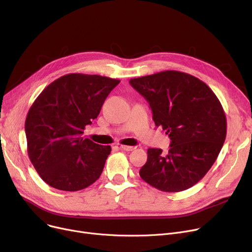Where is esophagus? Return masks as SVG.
<instances>
[{"mask_svg":"<svg viewBox=\"0 0 252 252\" xmlns=\"http://www.w3.org/2000/svg\"><path fill=\"white\" fill-rule=\"evenodd\" d=\"M120 148H121L122 150H124V151H133L136 147H134V146H128V145H121Z\"/></svg>","mask_w":252,"mask_h":252,"instance_id":"34e87169","label":"esophagus"}]
</instances>
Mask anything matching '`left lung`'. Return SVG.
Returning a JSON list of instances; mask_svg holds the SVG:
<instances>
[{"mask_svg": "<svg viewBox=\"0 0 252 252\" xmlns=\"http://www.w3.org/2000/svg\"><path fill=\"white\" fill-rule=\"evenodd\" d=\"M149 103L155 125L171 143L166 155L149 148L141 178L164 192H179L200 181L215 162L226 137V116L213 91L198 78L163 71L131 79Z\"/></svg>", "mask_w": 252, "mask_h": 252, "instance_id": "obj_1", "label": "left lung"}]
</instances>
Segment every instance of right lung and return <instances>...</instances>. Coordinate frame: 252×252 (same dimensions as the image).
<instances>
[{
	"label": "right lung",
	"mask_w": 252,
	"mask_h": 252,
	"mask_svg": "<svg viewBox=\"0 0 252 252\" xmlns=\"http://www.w3.org/2000/svg\"><path fill=\"white\" fill-rule=\"evenodd\" d=\"M119 83L99 75H64L31 106L25 123L28 155L51 187L78 191L100 177L111 147L96 144L83 134Z\"/></svg>",
	"instance_id": "add662e5"
}]
</instances>
